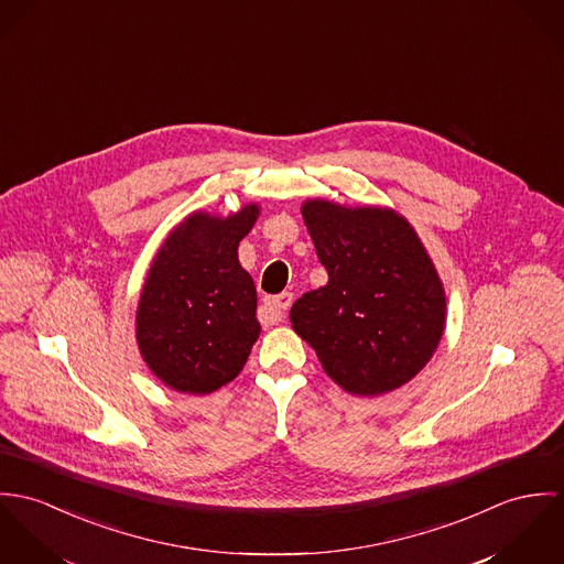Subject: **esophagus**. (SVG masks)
Here are the masks:
<instances>
[{"label": "esophagus", "instance_id": "esophagus-1", "mask_svg": "<svg viewBox=\"0 0 564 564\" xmlns=\"http://www.w3.org/2000/svg\"><path fill=\"white\" fill-rule=\"evenodd\" d=\"M292 305V294L285 292V294H279V296H272V299H265L261 310H259V317L263 324H276L285 317V312L290 310Z\"/></svg>", "mask_w": 564, "mask_h": 564}]
</instances>
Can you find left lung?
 I'll use <instances>...</instances> for the list:
<instances>
[{
  "mask_svg": "<svg viewBox=\"0 0 564 564\" xmlns=\"http://www.w3.org/2000/svg\"><path fill=\"white\" fill-rule=\"evenodd\" d=\"M301 212L328 283L294 303L292 328L348 393L402 387L431 361L445 328L433 259L389 207L312 198Z\"/></svg>",
  "mask_w": 564,
  "mask_h": 564,
  "instance_id": "1",
  "label": "left lung"
}]
</instances>
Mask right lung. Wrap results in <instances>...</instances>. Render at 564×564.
Wrapping results in <instances>:
<instances>
[{
    "instance_id": "1",
    "label": "right lung",
    "mask_w": 564,
    "mask_h": 564,
    "mask_svg": "<svg viewBox=\"0 0 564 564\" xmlns=\"http://www.w3.org/2000/svg\"><path fill=\"white\" fill-rule=\"evenodd\" d=\"M251 203L220 218L194 212L155 254L135 339L149 370L175 391L205 395L242 372L259 337L257 290L238 247L254 225Z\"/></svg>"
}]
</instances>
